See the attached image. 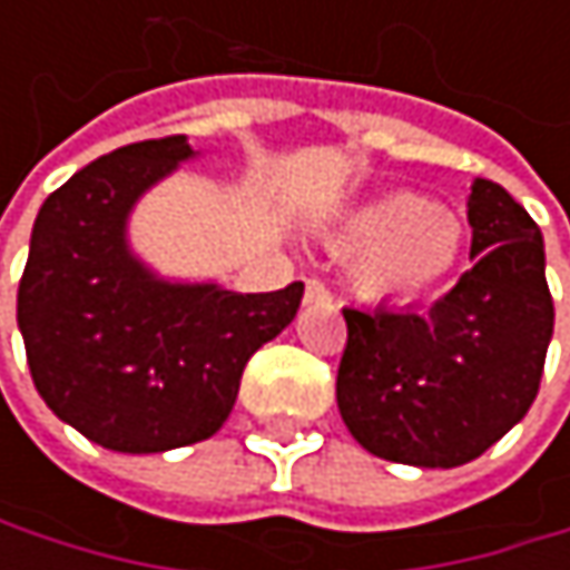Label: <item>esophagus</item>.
<instances>
[{
    "mask_svg": "<svg viewBox=\"0 0 570 570\" xmlns=\"http://www.w3.org/2000/svg\"><path fill=\"white\" fill-rule=\"evenodd\" d=\"M303 303H330V289H326V284H320V281H306Z\"/></svg>",
    "mask_w": 570,
    "mask_h": 570,
    "instance_id": "1",
    "label": "esophagus"
}]
</instances>
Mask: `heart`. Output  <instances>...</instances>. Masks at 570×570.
Returning <instances> with one entry per match:
<instances>
[{
  "instance_id": "b5f03b06",
  "label": "heart",
  "mask_w": 570,
  "mask_h": 570,
  "mask_svg": "<svg viewBox=\"0 0 570 570\" xmlns=\"http://www.w3.org/2000/svg\"><path fill=\"white\" fill-rule=\"evenodd\" d=\"M340 257H353V289L376 303H405L439 286L465 247L459 217L422 194H383L350 210L330 234Z\"/></svg>"
}]
</instances>
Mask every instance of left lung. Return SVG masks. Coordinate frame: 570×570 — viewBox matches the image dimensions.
I'll use <instances>...</instances> for the list:
<instances>
[{
    "instance_id": "left-lung-1",
    "label": "left lung",
    "mask_w": 570,
    "mask_h": 570,
    "mask_svg": "<svg viewBox=\"0 0 570 570\" xmlns=\"http://www.w3.org/2000/svg\"><path fill=\"white\" fill-rule=\"evenodd\" d=\"M472 271L429 313L343 309L336 405L353 439L419 469L479 459L538 396L554 303L544 240L512 194L475 177Z\"/></svg>"
}]
</instances>
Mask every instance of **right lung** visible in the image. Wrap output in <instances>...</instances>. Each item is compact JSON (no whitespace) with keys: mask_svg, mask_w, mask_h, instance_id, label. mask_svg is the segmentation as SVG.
<instances>
[{"mask_svg":"<svg viewBox=\"0 0 570 570\" xmlns=\"http://www.w3.org/2000/svg\"><path fill=\"white\" fill-rule=\"evenodd\" d=\"M197 151L184 135L125 145L46 197L19 284L32 383L61 422L111 452L148 455L210 439L247 360L299 309L303 284L234 293L158 277L128 217Z\"/></svg>","mask_w":570,"mask_h":570,"instance_id":"add662e5","label":"right lung"}]
</instances>
